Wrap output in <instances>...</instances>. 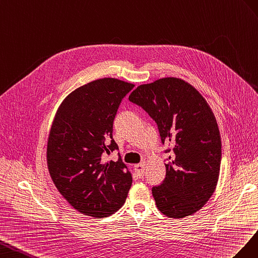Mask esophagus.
Here are the masks:
<instances>
[{
    "label": "esophagus",
    "mask_w": 258,
    "mask_h": 258,
    "mask_svg": "<svg viewBox=\"0 0 258 258\" xmlns=\"http://www.w3.org/2000/svg\"><path fill=\"white\" fill-rule=\"evenodd\" d=\"M145 170H146V163H145V162L135 165V171H136V173H137V175L139 176V177H143L144 174H145Z\"/></svg>",
    "instance_id": "1"
}]
</instances>
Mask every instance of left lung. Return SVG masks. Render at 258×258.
<instances>
[{
  "label": "left lung",
  "instance_id": "obj_1",
  "mask_svg": "<svg viewBox=\"0 0 258 258\" xmlns=\"http://www.w3.org/2000/svg\"><path fill=\"white\" fill-rule=\"evenodd\" d=\"M128 99L157 122L162 143L173 146L165 179L152 188L157 208L171 218L195 214L214 194L222 161L218 124L208 101L174 77L139 85Z\"/></svg>",
  "mask_w": 258,
  "mask_h": 258
}]
</instances>
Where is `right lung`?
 I'll use <instances>...</instances> for the list:
<instances>
[{"label":"right lung","instance_id":"add662e5","mask_svg":"<svg viewBox=\"0 0 258 258\" xmlns=\"http://www.w3.org/2000/svg\"><path fill=\"white\" fill-rule=\"evenodd\" d=\"M133 87L114 78L92 81L62 100L51 123L46 147L49 175L61 196L84 215L110 216L126 200L132 173L121 158L106 161L104 153L117 149L113 120Z\"/></svg>","mask_w":258,"mask_h":258}]
</instances>
